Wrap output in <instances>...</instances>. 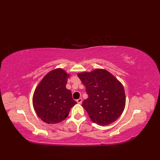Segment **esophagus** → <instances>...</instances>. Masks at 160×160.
Here are the masks:
<instances>
[{
  "label": "esophagus",
  "instance_id": "34e87169",
  "mask_svg": "<svg viewBox=\"0 0 160 160\" xmlns=\"http://www.w3.org/2000/svg\"><path fill=\"white\" fill-rule=\"evenodd\" d=\"M82 101H83V100H82L81 98H79V99H78L77 100V102L79 104H81L82 103Z\"/></svg>",
  "mask_w": 160,
  "mask_h": 160
}]
</instances>
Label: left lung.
Here are the masks:
<instances>
[{
  "mask_svg": "<svg viewBox=\"0 0 160 160\" xmlns=\"http://www.w3.org/2000/svg\"><path fill=\"white\" fill-rule=\"evenodd\" d=\"M77 76L88 95L82 106L92 122L101 126L115 122L122 114L126 102L122 83L103 69L79 72Z\"/></svg>",
  "mask_w": 160,
  "mask_h": 160,
  "instance_id": "obj_1",
  "label": "left lung"
}]
</instances>
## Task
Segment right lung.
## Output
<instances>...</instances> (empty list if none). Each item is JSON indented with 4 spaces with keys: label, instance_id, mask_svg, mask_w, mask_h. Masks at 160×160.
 <instances>
[{
    "label": "right lung",
    "instance_id": "add662e5",
    "mask_svg": "<svg viewBox=\"0 0 160 160\" xmlns=\"http://www.w3.org/2000/svg\"><path fill=\"white\" fill-rule=\"evenodd\" d=\"M70 74L61 68L49 71L38 84L32 96V105L42 122L49 124L61 122L77 103L71 91L66 88Z\"/></svg>",
    "mask_w": 160,
    "mask_h": 160
}]
</instances>
